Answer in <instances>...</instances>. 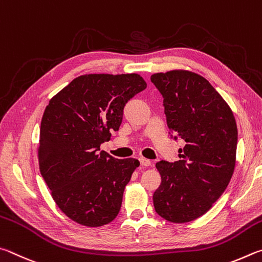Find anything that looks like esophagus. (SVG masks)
<instances>
[{
	"mask_svg": "<svg viewBox=\"0 0 262 262\" xmlns=\"http://www.w3.org/2000/svg\"><path fill=\"white\" fill-rule=\"evenodd\" d=\"M139 162L143 167H148L150 166V160L145 159V158H139Z\"/></svg>",
	"mask_w": 262,
	"mask_h": 262,
	"instance_id": "obj_1",
	"label": "esophagus"
}]
</instances>
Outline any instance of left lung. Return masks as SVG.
Returning a JSON list of instances; mask_svg holds the SVG:
<instances>
[{"label": "left lung", "mask_w": 262, "mask_h": 262, "mask_svg": "<svg viewBox=\"0 0 262 262\" xmlns=\"http://www.w3.org/2000/svg\"><path fill=\"white\" fill-rule=\"evenodd\" d=\"M171 138L185 141L181 160L160 161L153 194L160 216L173 223L200 217L226 191L236 164L238 132L230 107L207 79L186 70L154 73Z\"/></svg>", "instance_id": "obj_1"}]
</instances>
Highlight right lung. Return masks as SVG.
Instances as JSON below:
<instances>
[{
  "label": "right lung",
  "mask_w": 262,
  "mask_h": 262,
  "mask_svg": "<svg viewBox=\"0 0 262 262\" xmlns=\"http://www.w3.org/2000/svg\"><path fill=\"white\" fill-rule=\"evenodd\" d=\"M147 84L137 73L84 75L50 99L40 126L39 168L58 208L86 227L117 216L123 192L139 167L100 150L118 131L126 102Z\"/></svg>",
  "instance_id": "1"
}]
</instances>
